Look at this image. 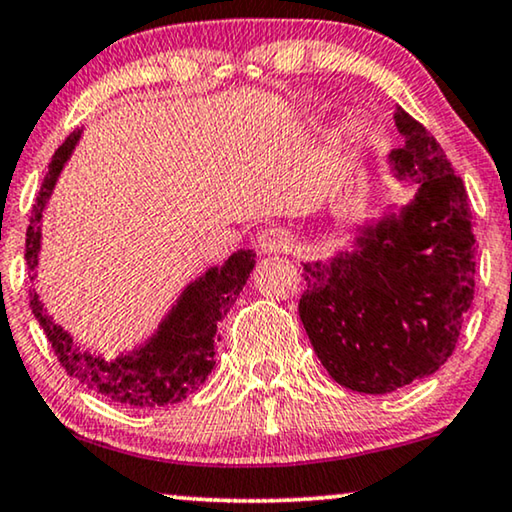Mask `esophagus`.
Listing matches in <instances>:
<instances>
[{"instance_id": "obj_1", "label": "esophagus", "mask_w": 512, "mask_h": 512, "mask_svg": "<svg viewBox=\"0 0 512 512\" xmlns=\"http://www.w3.org/2000/svg\"><path fill=\"white\" fill-rule=\"evenodd\" d=\"M256 247L261 249V254H289L296 247L291 230L286 228H265L256 237Z\"/></svg>"}]
</instances>
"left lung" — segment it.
<instances>
[{
	"label": "left lung",
	"mask_w": 512,
	"mask_h": 512,
	"mask_svg": "<svg viewBox=\"0 0 512 512\" xmlns=\"http://www.w3.org/2000/svg\"><path fill=\"white\" fill-rule=\"evenodd\" d=\"M389 163L415 198L359 228L352 249L303 263L300 321L321 366L359 394H389L450 359L475 289L468 195L436 137L396 107Z\"/></svg>",
	"instance_id": "left-lung-1"
}]
</instances>
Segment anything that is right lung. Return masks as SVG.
<instances>
[{"label":"right lung","mask_w":512,"mask_h":512,"mask_svg":"<svg viewBox=\"0 0 512 512\" xmlns=\"http://www.w3.org/2000/svg\"><path fill=\"white\" fill-rule=\"evenodd\" d=\"M79 137L81 130L72 132L65 144L55 151L37 202H34L25 240L27 270L32 272L30 279H34V268L39 265V223L44 216V207ZM254 265V251L240 249L223 265L209 268L205 275L181 291L177 305H172L167 317L160 321L158 331L144 345L128 354H118L116 359L111 356L104 359L100 354L83 352L79 345H74L72 335L48 314L34 289H30V307L69 377L79 380L83 387L95 394L111 398L114 403L153 410L160 405L181 403L195 394L200 384L207 380V375L212 373L216 363L214 347L216 340H221L216 328L228 314L230 305L235 303V298L240 296Z\"/></svg>","instance_id":"right-lung-1"}]
</instances>
